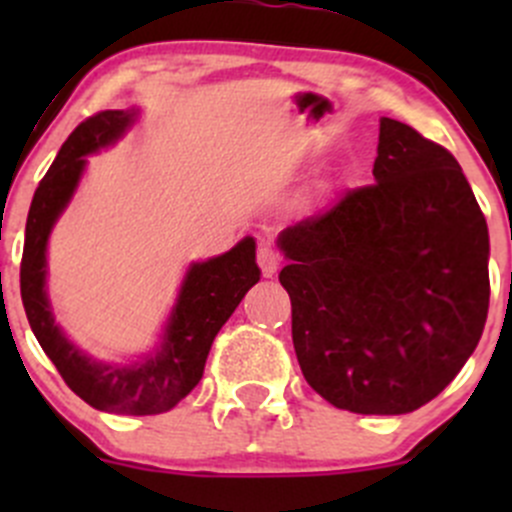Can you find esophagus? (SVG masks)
I'll use <instances>...</instances> for the list:
<instances>
[{
    "instance_id": "obj_1",
    "label": "esophagus",
    "mask_w": 512,
    "mask_h": 512,
    "mask_svg": "<svg viewBox=\"0 0 512 512\" xmlns=\"http://www.w3.org/2000/svg\"><path fill=\"white\" fill-rule=\"evenodd\" d=\"M257 265H260L262 275H265V277H272V275H275L277 270H280V265H282V255H280V252L275 250V247L262 245L260 250H257Z\"/></svg>"
}]
</instances>
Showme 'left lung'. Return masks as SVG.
Wrapping results in <instances>:
<instances>
[{"label": "left lung", "instance_id": "obj_1", "mask_svg": "<svg viewBox=\"0 0 512 512\" xmlns=\"http://www.w3.org/2000/svg\"><path fill=\"white\" fill-rule=\"evenodd\" d=\"M376 183L280 235L292 342L307 384L354 414L436 399L488 317V225L458 160L381 118Z\"/></svg>", "mask_w": 512, "mask_h": 512}]
</instances>
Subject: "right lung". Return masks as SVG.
Masks as SVG:
<instances>
[{
	"instance_id": "right-lung-1",
	"label": "right lung",
	"mask_w": 512,
	"mask_h": 512,
	"mask_svg": "<svg viewBox=\"0 0 512 512\" xmlns=\"http://www.w3.org/2000/svg\"><path fill=\"white\" fill-rule=\"evenodd\" d=\"M131 121L133 111H98L81 121L66 138L59 156L41 178L29 208L19 285L36 342L76 396L98 411L153 416L170 411L198 386L213 339L247 289L260 280V270L255 265L252 237L237 242L225 255L190 267L178 304L170 314L163 344L158 354L143 364L123 369L98 364L66 342L54 324L44 292L46 237L79 183L84 156L116 141Z\"/></svg>"
}]
</instances>
